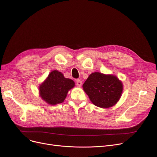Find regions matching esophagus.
<instances>
[{"label": "esophagus", "instance_id": "obj_1", "mask_svg": "<svg viewBox=\"0 0 157 157\" xmlns=\"http://www.w3.org/2000/svg\"><path fill=\"white\" fill-rule=\"evenodd\" d=\"M76 85H77V86L80 87V86H81V85H82V82H81V81L80 79H76Z\"/></svg>", "mask_w": 157, "mask_h": 157}]
</instances>
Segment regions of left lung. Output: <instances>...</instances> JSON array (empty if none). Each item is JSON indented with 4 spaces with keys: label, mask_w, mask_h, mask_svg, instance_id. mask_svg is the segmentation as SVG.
<instances>
[{
    "label": "left lung",
    "mask_w": 157,
    "mask_h": 157,
    "mask_svg": "<svg viewBox=\"0 0 157 157\" xmlns=\"http://www.w3.org/2000/svg\"><path fill=\"white\" fill-rule=\"evenodd\" d=\"M83 88L91 102L102 108L116 104L123 92V84L117 76L98 72L90 74Z\"/></svg>",
    "instance_id": "1"
}]
</instances>
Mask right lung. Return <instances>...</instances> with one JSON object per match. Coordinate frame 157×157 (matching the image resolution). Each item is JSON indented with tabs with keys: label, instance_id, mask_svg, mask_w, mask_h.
Wrapping results in <instances>:
<instances>
[{
	"label": "right lung",
	"instance_id": "add662e5",
	"mask_svg": "<svg viewBox=\"0 0 157 157\" xmlns=\"http://www.w3.org/2000/svg\"><path fill=\"white\" fill-rule=\"evenodd\" d=\"M74 86V81L65 78L63 74L53 71L39 86V95L42 99L50 105H56L63 102L69 90Z\"/></svg>",
	"mask_w": 157,
	"mask_h": 157
}]
</instances>
